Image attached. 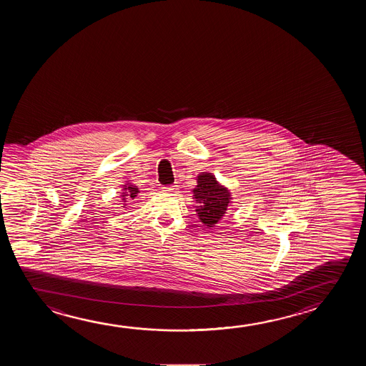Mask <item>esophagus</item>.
<instances>
[{"mask_svg": "<svg viewBox=\"0 0 366 366\" xmlns=\"http://www.w3.org/2000/svg\"><path fill=\"white\" fill-rule=\"evenodd\" d=\"M162 191H164V192H167V194H174V195H175V194H177V192H179V186H164V187H162Z\"/></svg>", "mask_w": 366, "mask_h": 366, "instance_id": "esophagus-1", "label": "esophagus"}]
</instances>
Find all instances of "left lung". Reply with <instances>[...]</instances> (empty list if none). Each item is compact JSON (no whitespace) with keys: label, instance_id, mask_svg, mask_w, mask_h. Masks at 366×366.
<instances>
[{"label":"left lung","instance_id":"obj_1","mask_svg":"<svg viewBox=\"0 0 366 366\" xmlns=\"http://www.w3.org/2000/svg\"><path fill=\"white\" fill-rule=\"evenodd\" d=\"M197 185L192 189V199L197 202L199 220L207 228L217 225L228 212L232 204V192L222 185L212 172H202L197 177Z\"/></svg>","mask_w":366,"mask_h":366}]
</instances>
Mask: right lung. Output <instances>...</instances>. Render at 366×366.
Here are the masks:
<instances>
[{"label":"right lung","instance_id":"obj_1","mask_svg":"<svg viewBox=\"0 0 366 366\" xmlns=\"http://www.w3.org/2000/svg\"><path fill=\"white\" fill-rule=\"evenodd\" d=\"M138 192H139V187L133 185L129 181H127V184L123 185L122 192H121V199H122L123 202L122 207L126 209L128 205L127 202H131L132 200L134 202L136 197L138 195Z\"/></svg>","mask_w":366,"mask_h":366}]
</instances>
